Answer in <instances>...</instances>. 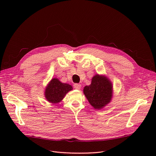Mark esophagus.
Listing matches in <instances>:
<instances>
[{
    "label": "esophagus",
    "instance_id": "esophagus-1",
    "mask_svg": "<svg viewBox=\"0 0 156 156\" xmlns=\"http://www.w3.org/2000/svg\"><path fill=\"white\" fill-rule=\"evenodd\" d=\"M81 87V85L80 84H78V83H75V85H74V88L77 89V90L80 89Z\"/></svg>",
    "mask_w": 156,
    "mask_h": 156
}]
</instances>
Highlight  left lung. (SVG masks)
<instances>
[{"label":"left lung","mask_w":156,"mask_h":156,"mask_svg":"<svg viewBox=\"0 0 156 156\" xmlns=\"http://www.w3.org/2000/svg\"><path fill=\"white\" fill-rule=\"evenodd\" d=\"M111 81L105 76L95 75L92 83L83 88V93L92 106L96 109H101L108 104L112 96Z\"/></svg>","instance_id":"1"}]
</instances>
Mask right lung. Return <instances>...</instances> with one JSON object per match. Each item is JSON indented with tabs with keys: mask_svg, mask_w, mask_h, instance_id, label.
<instances>
[{
	"mask_svg": "<svg viewBox=\"0 0 156 156\" xmlns=\"http://www.w3.org/2000/svg\"><path fill=\"white\" fill-rule=\"evenodd\" d=\"M72 89L71 85L61 83L57 78H53L46 87L44 92L45 97L49 102L59 103Z\"/></svg>",
	"mask_w": 156,
	"mask_h": 156,
	"instance_id": "1",
	"label": "right lung"
}]
</instances>
